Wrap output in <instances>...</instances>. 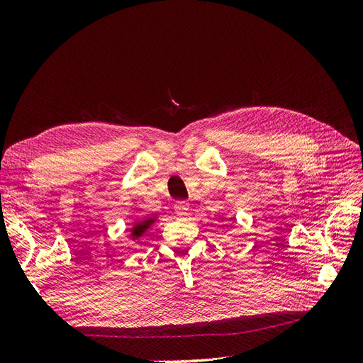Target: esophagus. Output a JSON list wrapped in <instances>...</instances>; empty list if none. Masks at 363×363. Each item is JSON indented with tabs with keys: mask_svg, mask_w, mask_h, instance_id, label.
I'll list each match as a JSON object with an SVG mask.
<instances>
[{
	"mask_svg": "<svg viewBox=\"0 0 363 363\" xmlns=\"http://www.w3.org/2000/svg\"><path fill=\"white\" fill-rule=\"evenodd\" d=\"M188 212H189V203L188 201H177V203H175V213L188 215Z\"/></svg>",
	"mask_w": 363,
	"mask_h": 363,
	"instance_id": "esophagus-1",
	"label": "esophagus"
}]
</instances>
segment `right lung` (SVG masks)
I'll use <instances>...</instances> for the list:
<instances>
[{
	"label": "right lung",
	"instance_id": "add662e5",
	"mask_svg": "<svg viewBox=\"0 0 363 363\" xmlns=\"http://www.w3.org/2000/svg\"><path fill=\"white\" fill-rule=\"evenodd\" d=\"M155 223H156L155 216H150V218L142 219V221L135 223V225L131 227V239H139L151 227V224Z\"/></svg>",
	"mask_w": 363,
	"mask_h": 363
}]
</instances>
